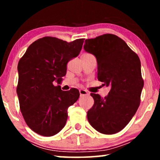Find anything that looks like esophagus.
<instances>
[{
    "instance_id": "obj_1",
    "label": "esophagus",
    "mask_w": 160,
    "mask_h": 160,
    "mask_svg": "<svg viewBox=\"0 0 160 160\" xmlns=\"http://www.w3.org/2000/svg\"><path fill=\"white\" fill-rule=\"evenodd\" d=\"M80 97H82V96H85V95H88L89 93L88 91H86L85 90H80Z\"/></svg>"
}]
</instances>
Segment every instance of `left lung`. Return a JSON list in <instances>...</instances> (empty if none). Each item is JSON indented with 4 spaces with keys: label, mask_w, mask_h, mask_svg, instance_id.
Segmentation results:
<instances>
[{
    "label": "left lung",
    "mask_w": 160,
    "mask_h": 160,
    "mask_svg": "<svg viewBox=\"0 0 160 160\" xmlns=\"http://www.w3.org/2000/svg\"><path fill=\"white\" fill-rule=\"evenodd\" d=\"M85 43L84 49L97 59V78L111 88L104 98L90 94L94 102L88 112V121L101 133H116L130 122L140 105L144 85L140 61L114 34H103Z\"/></svg>",
    "instance_id": "8db88e82"
}]
</instances>
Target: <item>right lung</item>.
I'll list each match as a JSON object with an SVG mask.
<instances>
[{"mask_svg":"<svg viewBox=\"0 0 160 160\" xmlns=\"http://www.w3.org/2000/svg\"><path fill=\"white\" fill-rule=\"evenodd\" d=\"M85 39L72 42L45 37L29 46L18 66L17 94L20 111L32 131L52 136L66 125L68 109L79 98L78 89L61 90L67 63L79 55Z\"/></svg>","mask_w":160,"mask_h":160,"instance_id":"right-lung-1","label":"right lung"}]
</instances>
